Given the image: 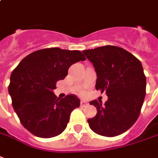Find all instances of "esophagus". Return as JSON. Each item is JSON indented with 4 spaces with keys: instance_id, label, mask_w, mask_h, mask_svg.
I'll return each mask as SVG.
<instances>
[{
    "instance_id": "obj_1",
    "label": "esophagus",
    "mask_w": 158,
    "mask_h": 158,
    "mask_svg": "<svg viewBox=\"0 0 158 158\" xmlns=\"http://www.w3.org/2000/svg\"><path fill=\"white\" fill-rule=\"evenodd\" d=\"M80 105H81V107H86V106L89 105V102H86V101H84V100H82V101L80 102Z\"/></svg>"
}]
</instances>
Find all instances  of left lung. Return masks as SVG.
<instances>
[{
	"instance_id": "left-lung-1",
	"label": "left lung",
	"mask_w": 158,
	"mask_h": 158,
	"mask_svg": "<svg viewBox=\"0 0 158 158\" xmlns=\"http://www.w3.org/2000/svg\"><path fill=\"white\" fill-rule=\"evenodd\" d=\"M97 73L96 89L105 91L104 104L94 100L97 114L88 119L90 129L99 135L114 137L125 133L139 116L146 90L140 60L126 49L106 45L84 50Z\"/></svg>"
}]
</instances>
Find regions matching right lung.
Segmentation results:
<instances>
[{
	"label": "right lung",
	"mask_w": 158,
	"mask_h": 158,
	"mask_svg": "<svg viewBox=\"0 0 158 158\" xmlns=\"http://www.w3.org/2000/svg\"><path fill=\"white\" fill-rule=\"evenodd\" d=\"M85 57L79 50L44 48L31 53L12 72L8 86L14 111L25 129L39 138H53L67 127L79 99L68 95L59 100L53 90L68 68Z\"/></svg>",
	"instance_id": "obj_1"
}]
</instances>
